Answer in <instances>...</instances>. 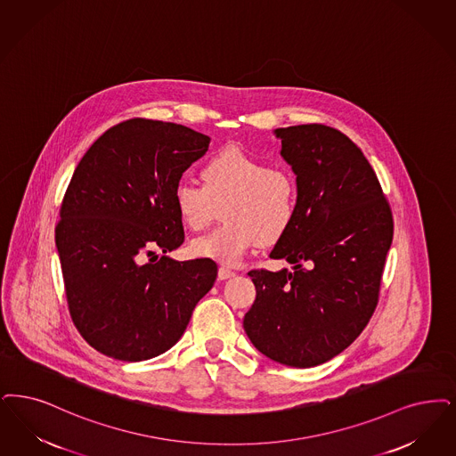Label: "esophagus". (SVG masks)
Listing matches in <instances>:
<instances>
[{
  "label": "esophagus",
  "mask_w": 456,
  "mask_h": 456,
  "mask_svg": "<svg viewBox=\"0 0 456 456\" xmlns=\"http://www.w3.org/2000/svg\"><path fill=\"white\" fill-rule=\"evenodd\" d=\"M236 272L225 268V266H220L219 268V280H229V278H234Z\"/></svg>",
  "instance_id": "esophagus-1"
}]
</instances>
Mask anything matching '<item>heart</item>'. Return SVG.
I'll return each mask as SVG.
<instances>
[{
	"label": "heart",
	"mask_w": 456,
	"mask_h": 456,
	"mask_svg": "<svg viewBox=\"0 0 456 456\" xmlns=\"http://www.w3.org/2000/svg\"><path fill=\"white\" fill-rule=\"evenodd\" d=\"M200 183L180 182L173 200L190 231H203L222 208L224 224L191 242V253L234 266L257 244H273L292 229L298 184L290 171L225 147L201 167Z\"/></svg>",
	"instance_id": "obj_1"
}]
</instances>
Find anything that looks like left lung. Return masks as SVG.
<instances>
[{"instance_id": "left-lung-1", "label": "left lung", "mask_w": 456, "mask_h": 456, "mask_svg": "<svg viewBox=\"0 0 456 456\" xmlns=\"http://www.w3.org/2000/svg\"><path fill=\"white\" fill-rule=\"evenodd\" d=\"M281 158L298 184L292 229L270 257L292 265L253 270V307L244 330L278 363L310 368L345 351L379 304L394 219L362 149L336 128H276Z\"/></svg>"}]
</instances>
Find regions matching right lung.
<instances>
[{"label": "right lung", "mask_w": 456, "mask_h": 456, "mask_svg": "<svg viewBox=\"0 0 456 456\" xmlns=\"http://www.w3.org/2000/svg\"><path fill=\"white\" fill-rule=\"evenodd\" d=\"M208 144L184 126L130 118L98 137L74 169L55 246L74 326L110 358L142 362L175 346L214 287L212 259L167 256L184 240L175 186ZM156 250L164 256L144 264Z\"/></svg>", "instance_id": "add662e5"}]
</instances>
